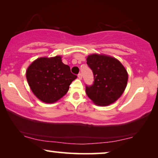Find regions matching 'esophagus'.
<instances>
[{
    "label": "esophagus",
    "instance_id": "obj_1",
    "mask_svg": "<svg viewBox=\"0 0 158 158\" xmlns=\"http://www.w3.org/2000/svg\"><path fill=\"white\" fill-rule=\"evenodd\" d=\"M77 77H78V78L80 80H81L82 79V74H81V73H79V74L77 75Z\"/></svg>",
    "mask_w": 158,
    "mask_h": 158
}]
</instances>
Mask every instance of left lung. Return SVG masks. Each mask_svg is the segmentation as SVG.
I'll use <instances>...</instances> for the list:
<instances>
[{"instance_id":"left-lung-1","label":"left lung","mask_w":158,"mask_h":158,"mask_svg":"<svg viewBox=\"0 0 158 158\" xmlns=\"http://www.w3.org/2000/svg\"><path fill=\"white\" fill-rule=\"evenodd\" d=\"M94 82L85 92L94 104L106 106L122 96L126 89L128 73L119 60L104 54H91L86 58Z\"/></svg>"}]
</instances>
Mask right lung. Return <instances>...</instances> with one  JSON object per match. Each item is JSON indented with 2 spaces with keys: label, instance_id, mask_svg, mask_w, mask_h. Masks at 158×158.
<instances>
[{
  "label": "right lung",
  "instance_id": "add662e5",
  "mask_svg": "<svg viewBox=\"0 0 158 158\" xmlns=\"http://www.w3.org/2000/svg\"><path fill=\"white\" fill-rule=\"evenodd\" d=\"M26 77L34 96L47 103H55L62 98L77 78L60 55L37 58L28 67Z\"/></svg>",
  "mask_w": 158,
  "mask_h": 158
}]
</instances>
